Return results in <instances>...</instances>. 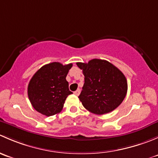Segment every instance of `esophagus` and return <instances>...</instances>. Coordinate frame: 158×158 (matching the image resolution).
Segmentation results:
<instances>
[{"mask_svg":"<svg viewBox=\"0 0 158 158\" xmlns=\"http://www.w3.org/2000/svg\"><path fill=\"white\" fill-rule=\"evenodd\" d=\"M74 94L76 95H79V94H80V89H77V90H76V92H74Z\"/></svg>","mask_w":158,"mask_h":158,"instance_id":"obj_1","label":"esophagus"}]
</instances>
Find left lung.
I'll use <instances>...</instances> for the list:
<instances>
[{
	"mask_svg": "<svg viewBox=\"0 0 158 158\" xmlns=\"http://www.w3.org/2000/svg\"><path fill=\"white\" fill-rule=\"evenodd\" d=\"M82 69L85 83L79 98L88 111L96 114L112 111L125 98L128 82L125 75L106 60L93 59L76 63Z\"/></svg>",
	"mask_w": 158,
	"mask_h": 158,
	"instance_id": "1",
	"label": "left lung"
}]
</instances>
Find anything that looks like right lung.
I'll use <instances>...</instances> for the list:
<instances>
[{
    "instance_id": "add662e5",
    "label": "right lung",
    "mask_w": 158,
    "mask_h": 158,
    "mask_svg": "<svg viewBox=\"0 0 158 158\" xmlns=\"http://www.w3.org/2000/svg\"><path fill=\"white\" fill-rule=\"evenodd\" d=\"M73 64L49 63L42 66L30 79L28 97L35 110L46 116L62 111L65 100L73 92L69 89L66 77Z\"/></svg>"
}]
</instances>
